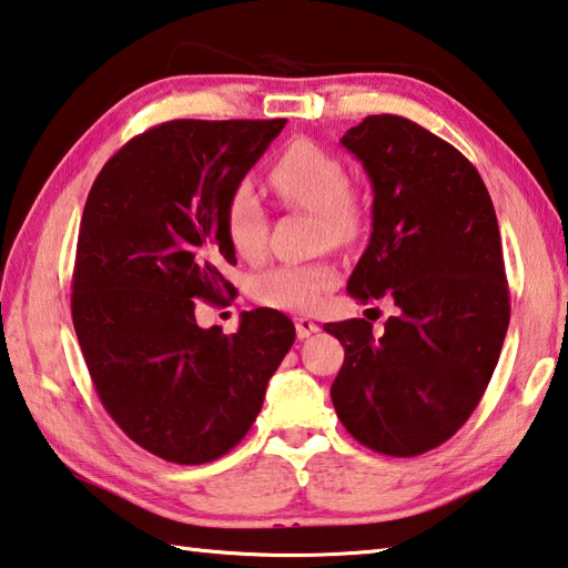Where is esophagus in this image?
I'll return each mask as SVG.
<instances>
[{
  "mask_svg": "<svg viewBox=\"0 0 568 568\" xmlns=\"http://www.w3.org/2000/svg\"><path fill=\"white\" fill-rule=\"evenodd\" d=\"M317 329H320V325L315 323V320H311V317H297L295 320V333H297V337H301V339L315 335Z\"/></svg>",
  "mask_w": 568,
  "mask_h": 568,
  "instance_id": "1",
  "label": "esophagus"
}]
</instances>
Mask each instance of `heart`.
Masks as SVG:
<instances>
[{
    "label": "heart",
    "mask_w": 568,
    "mask_h": 568,
    "mask_svg": "<svg viewBox=\"0 0 568 568\" xmlns=\"http://www.w3.org/2000/svg\"><path fill=\"white\" fill-rule=\"evenodd\" d=\"M267 185L287 209L307 211L317 221V241L353 245L367 229V205L347 183L345 163L311 139H295L267 166ZM223 231L235 255L255 261L265 251V211L245 185L223 205ZM339 281L329 263L273 265L253 275V301L281 311H313Z\"/></svg>",
    "instance_id": "b5f03b06"
}]
</instances>
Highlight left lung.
<instances>
[{
  "instance_id": "obj_1",
  "label": "left lung",
  "mask_w": 568,
  "mask_h": 568,
  "mask_svg": "<svg viewBox=\"0 0 568 568\" xmlns=\"http://www.w3.org/2000/svg\"><path fill=\"white\" fill-rule=\"evenodd\" d=\"M373 181V235L349 275L363 317L327 323L345 347L329 397L359 445L389 457L439 447L469 419L499 363L509 285L497 213L479 171L419 123L379 113L343 136Z\"/></svg>"
}]
</instances>
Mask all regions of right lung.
<instances>
[{
	"label": "right lung",
	"mask_w": 568,
	"mask_h": 568,
	"mask_svg": "<svg viewBox=\"0 0 568 568\" xmlns=\"http://www.w3.org/2000/svg\"><path fill=\"white\" fill-rule=\"evenodd\" d=\"M285 119L159 123L104 163L81 215L71 320L101 405L173 464L223 457L248 435L291 349V317L257 307L239 333L195 323L235 287L223 205Z\"/></svg>",
	"instance_id": "obj_1"
}]
</instances>
